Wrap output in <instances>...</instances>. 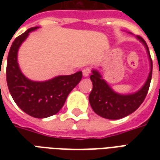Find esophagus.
I'll use <instances>...</instances> for the list:
<instances>
[{"label":"esophagus","mask_w":160,"mask_h":160,"mask_svg":"<svg viewBox=\"0 0 160 160\" xmlns=\"http://www.w3.org/2000/svg\"><path fill=\"white\" fill-rule=\"evenodd\" d=\"M91 73V68H83V70H82V73H83V76L85 77H87L89 74H90Z\"/></svg>","instance_id":"34e87169"}]
</instances>
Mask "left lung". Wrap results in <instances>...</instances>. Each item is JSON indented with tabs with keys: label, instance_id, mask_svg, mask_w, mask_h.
<instances>
[{
	"label": "left lung",
	"instance_id": "obj_1",
	"mask_svg": "<svg viewBox=\"0 0 160 160\" xmlns=\"http://www.w3.org/2000/svg\"><path fill=\"white\" fill-rule=\"evenodd\" d=\"M136 38L146 47L151 67L148 80L138 92L127 95L118 93L112 90L97 70L92 71L90 79L92 82V90L89 95V102L94 112L102 118L117 120L127 117L140 107L148 94L152 79V62L147 42L141 37Z\"/></svg>",
	"mask_w": 160,
	"mask_h": 160
}]
</instances>
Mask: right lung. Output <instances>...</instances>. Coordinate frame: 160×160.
<instances>
[{"label": "right lung", "mask_w": 160, "mask_h": 160, "mask_svg": "<svg viewBox=\"0 0 160 160\" xmlns=\"http://www.w3.org/2000/svg\"><path fill=\"white\" fill-rule=\"evenodd\" d=\"M38 28H30L12 42L8 56L7 83L13 100L24 112L33 118H45L56 114L62 108L70 92L81 80L82 72L61 75L46 81L27 79L19 69L18 50L29 33Z\"/></svg>", "instance_id": "add662e5"}]
</instances>
